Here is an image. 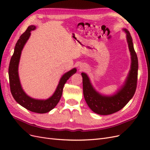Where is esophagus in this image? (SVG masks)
<instances>
[{"label":"esophagus","mask_w":150,"mask_h":150,"mask_svg":"<svg viewBox=\"0 0 150 150\" xmlns=\"http://www.w3.org/2000/svg\"><path fill=\"white\" fill-rule=\"evenodd\" d=\"M85 67H86V66H80V68H81V69H84Z\"/></svg>","instance_id":"esophagus-1"}]
</instances>
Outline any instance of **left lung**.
I'll list each match as a JSON object with an SVG mask.
<instances>
[{
	"label": "left lung",
	"mask_w": 150,
	"mask_h": 150,
	"mask_svg": "<svg viewBox=\"0 0 150 150\" xmlns=\"http://www.w3.org/2000/svg\"><path fill=\"white\" fill-rule=\"evenodd\" d=\"M126 34V40L131 54V68L124 84L111 96H105L96 91L91 83L88 76L82 72L83 94L85 101L89 108L100 115H111L121 110L133 98L137 85L138 61L134 49L133 39L129 32L123 29Z\"/></svg>",
	"instance_id": "8db88e82"
}]
</instances>
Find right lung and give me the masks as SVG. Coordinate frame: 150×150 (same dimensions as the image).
Listing matches in <instances>:
<instances>
[{"instance_id":"right-lung-1","label":"right lung","mask_w":150,"mask_h":150,"mask_svg":"<svg viewBox=\"0 0 150 150\" xmlns=\"http://www.w3.org/2000/svg\"><path fill=\"white\" fill-rule=\"evenodd\" d=\"M35 29V25L29 26L17 40L8 67V77L11 91L17 103L32 112L43 114L50 111L56 107L61 98L64 85L70 77L76 73L77 69L76 68H73L62 75L55 92L49 98L47 99H36L29 96L22 88L18 68L22 49L30 37L31 30H34Z\"/></svg>"}]
</instances>
